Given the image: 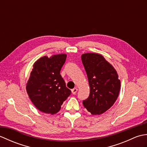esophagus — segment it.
<instances>
[{"instance_id": "obj_1", "label": "esophagus", "mask_w": 147, "mask_h": 147, "mask_svg": "<svg viewBox=\"0 0 147 147\" xmlns=\"http://www.w3.org/2000/svg\"><path fill=\"white\" fill-rule=\"evenodd\" d=\"M77 91H78V88H73V89H72V90H71L72 93H73V95L76 94V92H77Z\"/></svg>"}]
</instances>
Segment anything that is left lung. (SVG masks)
Instances as JSON below:
<instances>
[{"instance_id":"8db88e82","label":"left lung","mask_w":147,"mask_h":147,"mask_svg":"<svg viewBox=\"0 0 147 147\" xmlns=\"http://www.w3.org/2000/svg\"><path fill=\"white\" fill-rule=\"evenodd\" d=\"M82 61L90 85V95L83 104L92 114L100 115L110 109L117 100L120 80L117 71L102 55L83 54Z\"/></svg>"}]
</instances>
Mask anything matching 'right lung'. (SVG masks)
Returning <instances> with one entry per match:
<instances>
[{
  "label": "right lung",
  "mask_w": 147,
  "mask_h": 147,
  "mask_svg": "<svg viewBox=\"0 0 147 147\" xmlns=\"http://www.w3.org/2000/svg\"><path fill=\"white\" fill-rule=\"evenodd\" d=\"M66 54L42 57L33 64L26 84V92L34 105L40 111L54 114L71 95L60 74Z\"/></svg>",
  "instance_id": "1"
}]
</instances>
